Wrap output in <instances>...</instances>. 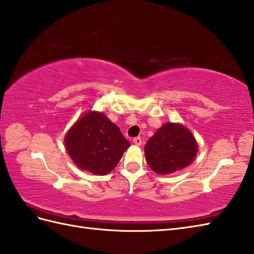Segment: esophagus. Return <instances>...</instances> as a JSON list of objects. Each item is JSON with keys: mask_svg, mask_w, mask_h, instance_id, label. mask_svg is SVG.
<instances>
[{"mask_svg": "<svg viewBox=\"0 0 254 254\" xmlns=\"http://www.w3.org/2000/svg\"><path fill=\"white\" fill-rule=\"evenodd\" d=\"M133 142H134V144H135L136 146H140V145L142 144V140H141L140 137H135V138L133 139Z\"/></svg>", "mask_w": 254, "mask_h": 254, "instance_id": "obj_1", "label": "esophagus"}]
</instances>
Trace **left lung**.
Segmentation results:
<instances>
[{
    "label": "left lung",
    "mask_w": 254,
    "mask_h": 254,
    "mask_svg": "<svg viewBox=\"0 0 254 254\" xmlns=\"http://www.w3.org/2000/svg\"><path fill=\"white\" fill-rule=\"evenodd\" d=\"M197 144L189 129L180 125L166 123L145 146L148 165L155 173L171 174L185 168L195 158Z\"/></svg>",
    "instance_id": "8db88e82"
}]
</instances>
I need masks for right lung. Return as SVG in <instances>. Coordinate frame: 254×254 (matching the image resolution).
<instances>
[{
  "label": "right lung",
  "instance_id": "obj_1",
  "mask_svg": "<svg viewBox=\"0 0 254 254\" xmlns=\"http://www.w3.org/2000/svg\"><path fill=\"white\" fill-rule=\"evenodd\" d=\"M129 146L119 127L100 113L82 116L65 136V147L74 163L95 175L112 172Z\"/></svg>",
  "mask_w": 254,
  "mask_h": 254
}]
</instances>
